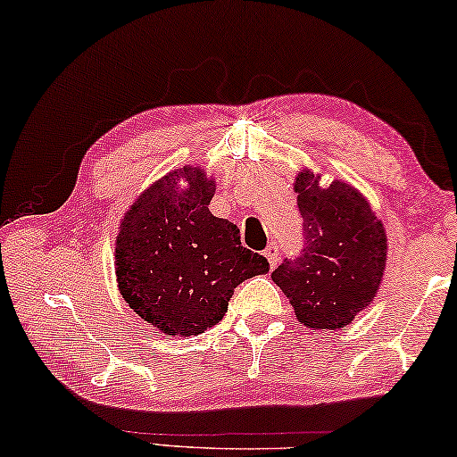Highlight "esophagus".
I'll use <instances>...</instances> for the list:
<instances>
[{
  "mask_svg": "<svg viewBox=\"0 0 457 457\" xmlns=\"http://www.w3.org/2000/svg\"><path fill=\"white\" fill-rule=\"evenodd\" d=\"M279 257H281V253H279V246L275 245V243H271L265 249V259L269 261V265H271V269L273 267H278V263H279Z\"/></svg>",
  "mask_w": 457,
  "mask_h": 457,
  "instance_id": "1",
  "label": "esophagus"
}]
</instances>
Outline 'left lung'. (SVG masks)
<instances>
[{
    "label": "left lung",
    "instance_id": "1",
    "mask_svg": "<svg viewBox=\"0 0 457 457\" xmlns=\"http://www.w3.org/2000/svg\"><path fill=\"white\" fill-rule=\"evenodd\" d=\"M303 168L294 190L305 246L271 273L294 305L297 321L313 330H338L375 302L386 265V230L369 198L344 179L320 186Z\"/></svg>",
    "mask_w": 457,
    "mask_h": 457
}]
</instances>
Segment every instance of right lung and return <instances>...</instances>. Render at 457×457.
<instances>
[{
    "instance_id": "add662e5",
    "label": "right lung",
    "mask_w": 457,
    "mask_h": 457,
    "mask_svg": "<svg viewBox=\"0 0 457 457\" xmlns=\"http://www.w3.org/2000/svg\"><path fill=\"white\" fill-rule=\"evenodd\" d=\"M214 190L204 168L171 170L119 222V294L166 336H196L216 326L238 283L269 271L263 255L241 245L237 224L208 211Z\"/></svg>"
}]
</instances>
